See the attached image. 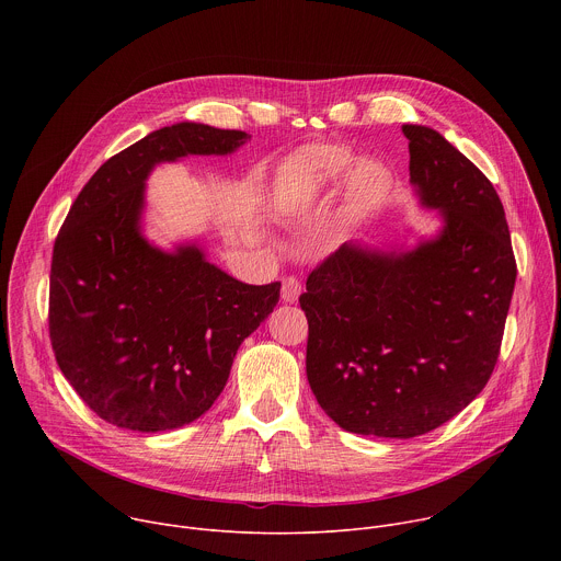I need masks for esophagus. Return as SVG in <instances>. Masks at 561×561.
<instances>
[{
	"label": "esophagus",
	"instance_id": "1",
	"mask_svg": "<svg viewBox=\"0 0 561 561\" xmlns=\"http://www.w3.org/2000/svg\"><path fill=\"white\" fill-rule=\"evenodd\" d=\"M299 295H301V282L295 275L284 277V282H282V299L293 304V301L299 299Z\"/></svg>",
	"mask_w": 561,
	"mask_h": 561
}]
</instances>
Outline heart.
<instances>
[{
	"instance_id": "1",
	"label": "heart",
	"mask_w": 561,
	"mask_h": 561,
	"mask_svg": "<svg viewBox=\"0 0 561 561\" xmlns=\"http://www.w3.org/2000/svg\"><path fill=\"white\" fill-rule=\"evenodd\" d=\"M348 175V202L355 213H368L388 193L390 175L373 159L355 164V154L340 144H308L279 169L277 191L288 208H308L333 193Z\"/></svg>"
}]
</instances>
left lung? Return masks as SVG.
<instances>
[{
  "instance_id": "obj_1",
  "label": "left lung",
  "mask_w": 561,
  "mask_h": 561,
  "mask_svg": "<svg viewBox=\"0 0 561 561\" xmlns=\"http://www.w3.org/2000/svg\"><path fill=\"white\" fill-rule=\"evenodd\" d=\"M411 182L444 217L415 251L342 244L306 279V375L348 433L411 439L484 390L500 357L517 264L497 191L437 130L404 124Z\"/></svg>"
}]
</instances>
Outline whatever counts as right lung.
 <instances>
[{"instance_id":"right-lung-1","label":"right lung","mask_w":561,"mask_h":561,"mask_svg":"<svg viewBox=\"0 0 561 561\" xmlns=\"http://www.w3.org/2000/svg\"><path fill=\"white\" fill-rule=\"evenodd\" d=\"M249 139L182 122L113 154L72 202L55 239L48 333L59 370L104 422L157 433L204 415L232 359L279 301L197 247L164 253L139 232L144 180L159 162L226 154Z\"/></svg>"}]
</instances>
